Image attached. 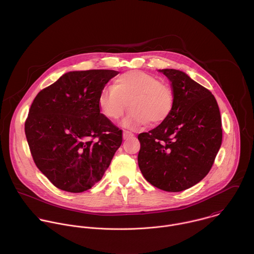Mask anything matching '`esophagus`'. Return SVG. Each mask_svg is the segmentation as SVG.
<instances>
[{
    "mask_svg": "<svg viewBox=\"0 0 254 254\" xmlns=\"http://www.w3.org/2000/svg\"><path fill=\"white\" fill-rule=\"evenodd\" d=\"M132 137H134V134L132 132H129V131H126V130L123 132V139L124 140H128Z\"/></svg>",
    "mask_w": 254,
    "mask_h": 254,
    "instance_id": "esophagus-1",
    "label": "esophagus"
}]
</instances>
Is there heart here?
Returning a JSON list of instances; mask_svg holds the SVG:
<instances>
[{
  "mask_svg": "<svg viewBox=\"0 0 254 254\" xmlns=\"http://www.w3.org/2000/svg\"><path fill=\"white\" fill-rule=\"evenodd\" d=\"M128 107L123 120L125 127L135 129L150 121L157 125L165 121L174 107L171 88L156 77L141 70H131L117 77L111 88H104L99 95L101 112L109 119L120 118Z\"/></svg>",
  "mask_w": 254,
  "mask_h": 254,
  "instance_id": "heart-1",
  "label": "heart"
}]
</instances>
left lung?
<instances>
[{"label": "left lung", "instance_id": "1", "mask_svg": "<svg viewBox=\"0 0 254 254\" xmlns=\"http://www.w3.org/2000/svg\"><path fill=\"white\" fill-rule=\"evenodd\" d=\"M159 71L171 82L174 107L165 121L138 136V163L146 181L176 192L210 171L222 144L221 115L209 90L180 70Z\"/></svg>", "mask_w": 254, "mask_h": 254}]
</instances>
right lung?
Returning a JSON list of instances; mask_svg holds the SVG:
<instances>
[{"mask_svg":"<svg viewBox=\"0 0 254 254\" xmlns=\"http://www.w3.org/2000/svg\"><path fill=\"white\" fill-rule=\"evenodd\" d=\"M118 71L64 74L40 91L24 129L38 169L57 188L82 192L100 181L122 143V130L98 105L100 92Z\"/></svg>","mask_w":254,"mask_h":254,"instance_id":"add662e5","label":"right lung"}]
</instances>
